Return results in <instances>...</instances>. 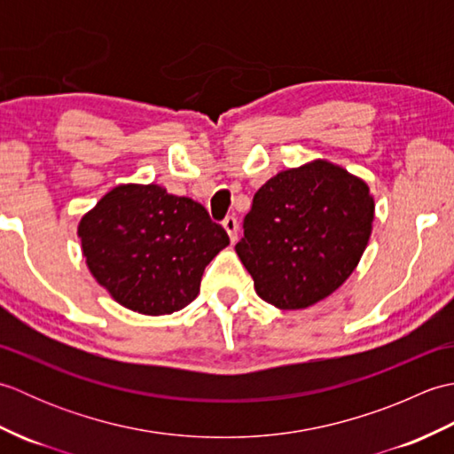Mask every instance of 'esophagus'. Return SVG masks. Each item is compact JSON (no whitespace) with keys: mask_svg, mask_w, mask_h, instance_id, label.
I'll list each match as a JSON object with an SVG mask.
<instances>
[{"mask_svg":"<svg viewBox=\"0 0 454 454\" xmlns=\"http://www.w3.org/2000/svg\"><path fill=\"white\" fill-rule=\"evenodd\" d=\"M222 226H224V230L228 232V236H230V242H236L238 239V218H234V216H228L224 222H222Z\"/></svg>","mask_w":454,"mask_h":454,"instance_id":"34e87169","label":"esophagus"}]
</instances>
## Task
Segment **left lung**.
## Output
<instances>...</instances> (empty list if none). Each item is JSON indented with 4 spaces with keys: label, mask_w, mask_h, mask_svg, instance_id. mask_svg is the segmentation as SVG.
I'll list each match as a JSON object with an SVG mask.
<instances>
[{
    "label": "left lung",
    "mask_w": 454,
    "mask_h": 454,
    "mask_svg": "<svg viewBox=\"0 0 454 454\" xmlns=\"http://www.w3.org/2000/svg\"><path fill=\"white\" fill-rule=\"evenodd\" d=\"M369 185L327 160L269 179L254 195L236 254L259 298L302 310L340 288L359 265L372 232Z\"/></svg>",
    "instance_id": "8db88e82"
}]
</instances>
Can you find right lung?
Returning <instances> with one entry per match:
<instances>
[{"label": "right lung", "mask_w": 454, "mask_h": 454, "mask_svg": "<svg viewBox=\"0 0 454 454\" xmlns=\"http://www.w3.org/2000/svg\"><path fill=\"white\" fill-rule=\"evenodd\" d=\"M78 236L95 281L144 316L173 314L195 301L205 267L230 244L205 207L153 183L105 192L82 216Z\"/></svg>", "instance_id": "right-lung-1"}]
</instances>
